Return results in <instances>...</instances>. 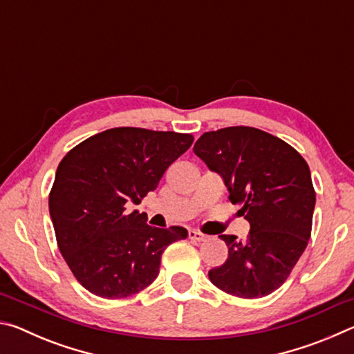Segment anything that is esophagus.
<instances>
[{
	"instance_id": "34e87169",
	"label": "esophagus",
	"mask_w": 354,
	"mask_h": 354,
	"mask_svg": "<svg viewBox=\"0 0 354 354\" xmlns=\"http://www.w3.org/2000/svg\"><path fill=\"white\" fill-rule=\"evenodd\" d=\"M189 239H190V241H194V242H205L207 237L205 234H201V232H198V231L190 230L189 231Z\"/></svg>"
}]
</instances>
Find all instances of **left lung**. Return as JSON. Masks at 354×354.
I'll list each match as a JSON object with an SVG mask.
<instances>
[{"label":"left lung","instance_id":"left-lung-1","mask_svg":"<svg viewBox=\"0 0 354 354\" xmlns=\"http://www.w3.org/2000/svg\"><path fill=\"white\" fill-rule=\"evenodd\" d=\"M194 153L221 176L251 227L247 241L220 236L227 259L209 270V279L234 297L268 295L289 277L310 237L315 192L306 160L289 143L250 127L205 133Z\"/></svg>","mask_w":354,"mask_h":354}]
</instances>
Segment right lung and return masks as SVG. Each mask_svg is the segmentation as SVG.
I'll return each mask as SVG.
<instances>
[{"label": "right lung", "instance_id": "1", "mask_svg": "<svg viewBox=\"0 0 354 354\" xmlns=\"http://www.w3.org/2000/svg\"><path fill=\"white\" fill-rule=\"evenodd\" d=\"M194 143L190 134L112 128L76 145L57 167L50 215L57 247L75 278L101 298H127L158 278L183 226L147 225L129 211L158 187L165 170Z\"/></svg>", "mask_w": 354, "mask_h": 354}]
</instances>
